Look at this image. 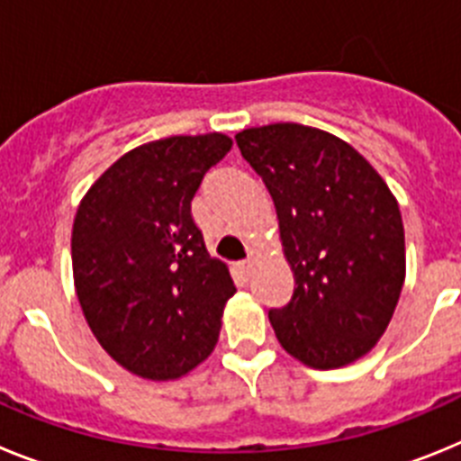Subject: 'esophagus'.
Returning <instances> with one entry per match:
<instances>
[{
	"label": "esophagus",
	"mask_w": 461,
	"mask_h": 461,
	"mask_svg": "<svg viewBox=\"0 0 461 461\" xmlns=\"http://www.w3.org/2000/svg\"><path fill=\"white\" fill-rule=\"evenodd\" d=\"M238 267H240V272H242L244 276H249V272H251V260H240Z\"/></svg>",
	"instance_id": "34e87169"
}]
</instances>
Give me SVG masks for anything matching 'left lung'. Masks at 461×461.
Here are the masks:
<instances>
[{"instance_id": "1", "label": "left lung", "mask_w": 461, "mask_h": 461, "mask_svg": "<svg viewBox=\"0 0 461 461\" xmlns=\"http://www.w3.org/2000/svg\"><path fill=\"white\" fill-rule=\"evenodd\" d=\"M279 217L295 291L270 309L279 344L316 369L372 351L404 286V223L381 175L348 142L303 124L235 136Z\"/></svg>"}]
</instances>
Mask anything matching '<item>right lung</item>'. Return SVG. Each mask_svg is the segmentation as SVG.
Wrapping results in <instances>:
<instances>
[{
    "instance_id": "obj_1",
    "label": "right lung",
    "mask_w": 461,
    "mask_h": 461,
    "mask_svg": "<svg viewBox=\"0 0 461 461\" xmlns=\"http://www.w3.org/2000/svg\"><path fill=\"white\" fill-rule=\"evenodd\" d=\"M233 140L173 136L131 149L83 198L73 221V279L85 319L122 367L177 378L219 339L235 284L205 249L191 201Z\"/></svg>"
}]
</instances>
